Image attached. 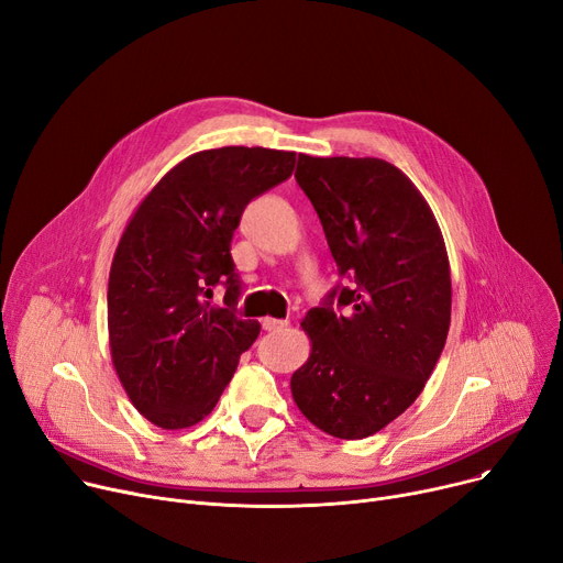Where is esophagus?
Returning a JSON list of instances; mask_svg holds the SVG:
<instances>
[{"label":"esophagus","instance_id":"1","mask_svg":"<svg viewBox=\"0 0 563 563\" xmlns=\"http://www.w3.org/2000/svg\"><path fill=\"white\" fill-rule=\"evenodd\" d=\"M261 327L266 329V332H277V329L288 327V320H277V318H263Z\"/></svg>","mask_w":563,"mask_h":563}]
</instances>
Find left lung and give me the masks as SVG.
Masks as SVG:
<instances>
[{
  "label": "left lung",
  "instance_id": "8db88e82",
  "mask_svg": "<svg viewBox=\"0 0 563 563\" xmlns=\"http://www.w3.org/2000/svg\"><path fill=\"white\" fill-rule=\"evenodd\" d=\"M295 179L352 286L341 313L311 309L300 327L309 358L290 377L292 400L322 432L377 434L422 393L443 352L452 279L441 227L422 192L384 158L297 156Z\"/></svg>",
  "mask_w": 563,
  "mask_h": 563
}]
</instances>
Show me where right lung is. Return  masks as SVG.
<instances>
[{"mask_svg": "<svg viewBox=\"0 0 563 563\" xmlns=\"http://www.w3.org/2000/svg\"><path fill=\"white\" fill-rule=\"evenodd\" d=\"M295 152L229 145L179 161L124 224L109 275V347L126 398L152 424L205 420L261 324L236 316L229 245L252 197L288 179ZM228 284L227 308L210 305Z\"/></svg>", "mask_w": 563, "mask_h": 563, "instance_id": "1", "label": "right lung"}]
</instances>
